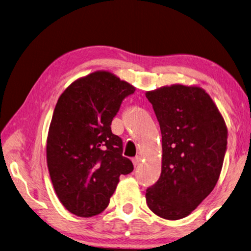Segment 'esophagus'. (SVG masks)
Instances as JSON below:
<instances>
[{"mask_svg":"<svg viewBox=\"0 0 251 251\" xmlns=\"http://www.w3.org/2000/svg\"><path fill=\"white\" fill-rule=\"evenodd\" d=\"M140 162H141V158H140L139 156H136V157L133 159V163H134L135 167H137Z\"/></svg>","mask_w":251,"mask_h":251,"instance_id":"obj_1","label":"esophagus"}]
</instances>
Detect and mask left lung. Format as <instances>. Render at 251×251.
I'll use <instances>...</instances> for the list:
<instances>
[{"label":"left lung","mask_w":251,"mask_h":251,"mask_svg":"<svg viewBox=\"0 0 251 251\" xmlns=\"http://www.w3.org/2000/svg\"><path fill=\"white\" fill-rule=\"evenodd\" d=\"M146 98L162 136L161 175L146 191V201L158 216L180 220L216 185L227 150V128L211 97L198 86H163Z\"/></svg>","instance_id":"left-lung-1"}]
</instances>
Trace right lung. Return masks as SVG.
<instances>
[{
  "label": "right lung",
  "mask_w": 251,
  "mask_h": 251,
  "mask_svg": "<svg viewBox=\"0 0 251 251\" xmlns=\"http://www.w3.org/2000/svg\"><path fill=\"white\" fill-rule=\"evenodd\" d=\"M134 92L127 82L98 71L75 81L58 100L47 139L48 170L58 199L76 216L102 213L120 176L134 170L111 129L122 102Z\"/></svg>",
  "instance_id": "right-lung-1"
}]
</instances>
